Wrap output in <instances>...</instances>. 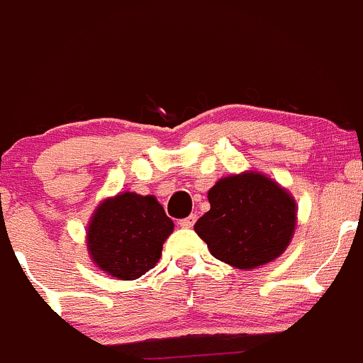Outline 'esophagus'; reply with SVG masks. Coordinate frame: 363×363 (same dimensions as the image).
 <instances>
[{
    "label": "esophagus",
    "instance_id": "34e87169",
    "mask_svg": "<svg viewBox=\"0 0 363 363\" xmlns=\"http://www.w3.org/2000/svg\"><path fill=\"white\" fill-rule=\"evenodd\" d=\"M195 221H196L195 214H189V216H186V218H182V220H179V225H181L182 228H191L193 225H195Z\"/></svg>",
    "mask_w": 363,
    "mask_h": 363
}]
</instances>
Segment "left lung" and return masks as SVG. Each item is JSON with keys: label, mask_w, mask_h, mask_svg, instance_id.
Listing matches in <instances>:
<instances>
[{"label": "left lung", "mask_w": 363, "mask_h": 363, "mask_svg": "<svg viewBox=\"0 0 363 363\" xmlns=\"http://www.w3.org/2000/svg\"><path fill=\"white\" fill-rule=\"evenodd\" d=\"M195 232L216 259L252 269L282 255L296 227V203L277 182L246 172L220 179Z\"/></svg>", "instance_id": "left-lung-1"}]
</instances>
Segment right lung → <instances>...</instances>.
I'll return each instance as SVG.
<instances>
[{"instance_id": "obj_1", "label": "right lung", "mask_w": 363, "mask_h": 363, "mask_svg": "<svg viewBox=\"0 0 363 363\" xmlns=\"http://www.w3.org/2000/svg\"><path fill=\"white\" fill-rule=\"evenodd\" d=\"M174 221L154 196L121 193L104 200L88 225V252L94 262L121 280L152 269Z\"/></svg>"}]
</instances>
